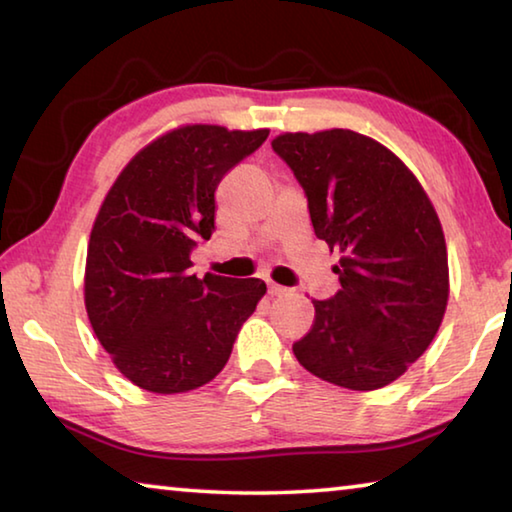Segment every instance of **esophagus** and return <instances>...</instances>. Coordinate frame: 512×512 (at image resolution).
<instances>
[{
  "label": "esophagus",
  "mask_w": 512,
  "mask_h": 512,
  "mask_svg": "<svg viewBox=\"0 0 512 512\" xmlns=\"http://www.w3.org/2000/svg\"><path fill=\"white\" fill-rule=\"evenodd\" d=\"M284 293H287V289L284 287H280V284H268V296L271 298H275V296H284Z\"/></svg>",
  "instance_id": "1"
}]
</instances>
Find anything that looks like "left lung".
<instances>
[{
  "label": "left lung",
  "mask_w": 512,
  "mask_h": 512,
  "mask_svg": "<svg viewBox=\"0 0 512 512\" xmlns=\"http://www.w3.org/2000/svg\"><path fill=\"white\" fill-rule=\"evenodd\" d=\"M271 146L307 196L316 237L343 255L334 268L341 291L314 300V325L293 354L350 391L391 384L445 316L449 268L436 210L404 162L366 135L287 133Z\"/></svg>",
  "instance_id": "left-lung-1"
}]
</instances>
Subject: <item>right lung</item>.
Returning <instances> with one entry per match:
<instances>
[{"label":"right lung","instance_id":"1","mask_svg":"<svg viewBox=\"0 0 512 512\" xmlns=\"http://www.w3.org/2000/svg\"><path fill=\"white\" fill-rule=\"evenodd\" d=\"M268 131L183 126L119 173L94 221L85 309L119 372L149 393H187L230 359L241 325L266 293L257 277L205 273L192 250L214 232V192Z\"/></svg>","mask_w":512,"mask_h":512}]
</instances>
